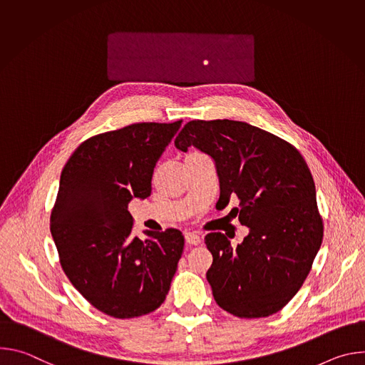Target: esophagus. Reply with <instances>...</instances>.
<instances>
[{"label": "esophagus", "instance_id": "obj_1", "mask_svg": "<svg viewBox=\"0 0 365 365\" xmlns=\"http://www.w3.org/2000/svg\"><path fill=\"white\" fill-rule=\"evenodd\" d=\"M185 240L189 245H197L200 244V237L196 232H186L185 234Z\"/></svg>", "mask_w": 365, "mask_h": 365}]
</instances>
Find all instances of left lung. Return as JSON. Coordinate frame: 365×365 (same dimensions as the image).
Returning <instances> with one entry per match:
<instances>
[{
  "instance_id": "1",
  "label": "left lung",
  "mask_w": 365,
  "mask_h": 365,
  "mask_svg": "<svg viewBox=\"0 0 365 365\" xmlns=\"http://www.w3.org/2000/svg\"><path fill=\"white\" fill-rule=\"evenodd\" d=\"M211 155L220 178L217 207L231 197L230 215L250 228L235 248L210 232L206 279L220 307L238 318H266L282 310L306 280L324 238L317 189L302 154L287 141L242 121H189L175 140Z\"/></svg>"
}]
</instances>
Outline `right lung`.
<instances>
[{
    "mask_svg": "<svg viewBox=\"0 0 365 365\" xmlns=\"http://www.w3.org/2000/svg\"><path fill=\"white\" fill-rule=\"evenodd\" d=\"M170 124L138 123L85 140L65 165L50 215L61 266L98 310L118 319L158 309L183 252L179 230L133 237L128 203L151 193L155 163L178 133Z\"/></svg>",
    "mask_w": 365,
    "mask_h": 365,
    "instance_id": "add662e5",
    "label": "right lung"
}]
</instances>
